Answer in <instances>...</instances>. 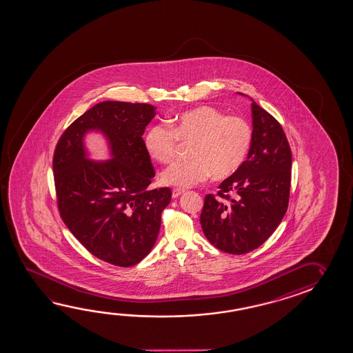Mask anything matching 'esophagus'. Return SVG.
Masks as SVG:
<instances>
[{"instance_id": "esophagus-1", "label": "esophagus", "mask_w": 353, "mask_h": 353, "mask_svg": "<svg viewBox=\"0 0 353 353\" xmlns=\"http://www.w3.org/2000/svg\"><path fill=\"white\" fill-rule=\"evenodd\" d=\"M183 190H180V189H173V192H172V196L174 197V199H176V197L180 196L181 194H183Z\"/></svg>"}]
</instances>
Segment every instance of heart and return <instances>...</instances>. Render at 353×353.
Returning a JSON list of instances; mask_svg holds the SVG:
<instances>
[{
  "mask_svg": "<svg viewBox=\"0 0 353 353\" xmlns=\"http://www.w3.org/2000/svg\"><path fill=\"white\" fill-rule=\"evenodd\" d=\"M190 143L192 161L175 163L161 174L168 185L192 188L211 178L226 179L239 170L253 142V128L239 116L212 106H199L175 114L167 125H153L144 134V147L154 161L169 164L178 143Z\"/></svg>",
  "mask_w": 353,
  "mask_h": 353,
  "instance_id": "1",
  "label": "heart"
}]
</instances>
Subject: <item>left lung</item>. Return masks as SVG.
<instances>
[{
	"mask_svg": "<svg viewBox=\"0 0 353 353\" xmlns=\"http://www.w3.org/2000/svg\"><path fill=\"white\" fill-rule=\"evenodd\" d=\"M253 142L247 159L205 196L200 223L211 245L231 254L253 251L274 232L290 195L292 150L283 127L252 102Z\"/></svg>",
	"mask_w": 353,
	"mask_h": 353,
	"instance_id": "left-lung-1",
	"label": "left lung"
}]
</instances>
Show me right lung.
Segmentation results:
<instances>
[{"label":"right lung","instance_id":"right-lung-1","mask_svg":"<svg viewBox=\"0 0 353 353\" xmlns=\"http://www.w3.org/2000/svg\"><path fill=\"white\" fill-rule=\"evenodd\" d=\"M156 110L150 103L100 102L63 132L54 150L60 217L91 254L119 267H132L150 253L172 199L169 188H148L156 172L142 136ZM92 129L108 138L112 160L85 158L83 136Z\"/></svg>","mask_w":353,"mask_h":353}]
</instances>
